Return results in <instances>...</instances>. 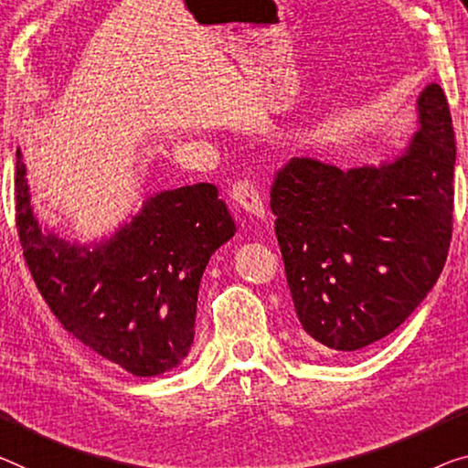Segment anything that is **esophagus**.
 <instances>
[{
    "instance_id": "obj_1",
    "label": "esophagus",
    "mask_w": 468,
    "mask_h": 468,
    "mask_svg": "<svg viewBox=\"0 0 468 468\" xmlns=\"http://www.w3.org/2000/svg\"><path fill=\"white\" fill-rule=\"evenodd\" d=\"M229 198L234 200L236 207H240L247 213H253L257 218H263V203L261 197H259V190L255 182H250L249 177L239 179V182L232 184V190H229Z\"/></svg>"
}]
</instances>
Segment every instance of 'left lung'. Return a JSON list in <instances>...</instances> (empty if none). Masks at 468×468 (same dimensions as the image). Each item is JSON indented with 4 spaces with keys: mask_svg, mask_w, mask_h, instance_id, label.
<instances>
[{
    "mask_svg": "<svg viewBox=\"0 0 468 468\" xmlns=\"http://www.w3.org/2000/svg\"><path fill=\"white\" fill-rule=\"evenodd\" d=\"M420 129L399 159L341 171L291 159L270 207L303 339L356 351L404 322L440 278L454 221L456 142L433 83L419 98Z\"/></svg>",
    "mask_w": 468,
    "mask_h": 468,
    "instance_id": "obj_1",
    "label": "left lung"
}]
</instances>
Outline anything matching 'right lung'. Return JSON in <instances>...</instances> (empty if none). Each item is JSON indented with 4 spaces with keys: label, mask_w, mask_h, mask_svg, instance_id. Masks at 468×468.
<instances>
[{
    "label": "right lung",
    "mask_w": 468,
    "mask_h": 468,
    "mask_svg": "<svg viewBox=\"0 0 468 468\" xmlns=\"http://www.w3.org/2000/svg\"><path fill=\"white\" fill-rule=\"evenodd\" d=\"M16 150V229L28 271L64 330L135 377L182 364L211 255L236 232L213 184L165 190L93 250L46 234Z\"/></svg>",
    "instance_id": "add662e5"
}]
</instances>
